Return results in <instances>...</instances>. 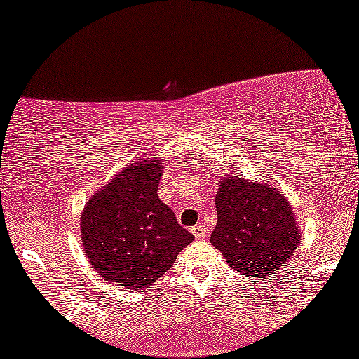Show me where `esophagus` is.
<instances>
[{"label": "esophagus", "mask_w": 359, "mask_h": 359, "mask_svg": "<svg viewBox=\"0 0 359 359\" xmlns=\"http://www.w3.org/2000/svg\"><path fill=\"white\" fill-rule=\"evenodd\" d=\"M191 232H193V235H194V237L198 238V240H204V238L209 235L208 229H205L204 225H194V227L191 229Z\"/></svg>", "instance_id": "1"}]
</instances>
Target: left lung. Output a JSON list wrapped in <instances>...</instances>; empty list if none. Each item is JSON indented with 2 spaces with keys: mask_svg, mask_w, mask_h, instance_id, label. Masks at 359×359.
Listing matches in <instances>:
<instances>
[{
  "mask_svg": "<svg viewBox=\"0 0 359 359\" xmlns=\"http://www.w3.org/2000/svg\"><path fill=\"white\" fill-rule=\"evenodd\" d=\"M217 225L210 243L247 278H266L292 257L299 229L291 204L271 184L227 175L215 196Z\"/></svg>",
  "mask_w": 359,
  "mask_h": 359,
  "instance_id": "obj_1",
  "label": "left lung"
}]
</instances>
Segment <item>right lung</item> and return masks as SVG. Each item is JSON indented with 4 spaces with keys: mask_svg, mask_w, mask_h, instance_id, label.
Returning a JSON list of instances; mask_svg holds the SVG:
<instances>
[{
    "mask_svg": "<svg viewBox=\"0 0 359 359\" xmlns=\"http://www.w3.org/2000/svg\"><path fill=\"white\" fill-rule=\"evenodd\" d=\"M160 161H135L90 199L81 217L86 257L107 281L151 286L173 266L194 235L156 194Z\"/></svg>",
    "mask_w": 359,
    "mask_h": 359,
    "instance_id": "add662e5",
    "label": "right lung"
}]
</instances>
